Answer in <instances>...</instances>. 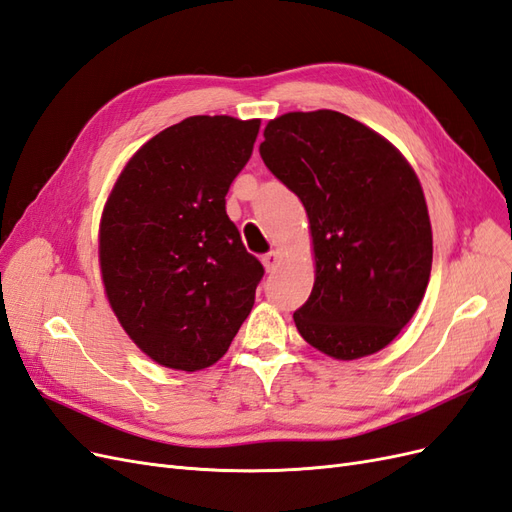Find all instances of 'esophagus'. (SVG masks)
I'll return each mask as SVG.
<instances>
[{
  "label": "esophagus",
  "mask_w": 512,
  "mask_h": 512,
  "mask_svg": "<svg viewBox=\"0 0 512 512\" xmlns=\"http://www.w3.org/2000/svg\"><path fill=\"white\" fill-rule=\"evenodd\" d=\"M262 265H265L267 273H273L277 269V265H280V252H269L262 256Z\"/></svg>",
  "instance_id": "esophagus-1"
}]
</instances>
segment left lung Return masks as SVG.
<instances>
[{"instance_id": "obj_1", "label": "left lung", "mask_w": 512, "mask_h": 512, "mask_svg": "<svg viewBox=\"0 0 512 512\" xmlns=\"http://www.w3.org/2000/svg\"><path fill=\"white\" fill-rule=\"evenodd\" d=\"M260 158L301 198L312 230L316 282L294 312L301 337L339 361L389 346L421 305L433 258L412 166L337 111L269 121Z\"/></svg>"}]
</instances>
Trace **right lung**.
<instances>
[{
  "label": "right lung",
  "instance_id": "obj_1",
  "mask_svg": "<svg viewBox=\"0 0 512 512\" xmlns=\"http://www.w3.org/2000/svg\"><path fill=\"white\" fill-rule=\"evenodd\" d=\"M260 119L196 115L138 149L108 196L100 269L123 331L156 363H218L252 312L265 269L226 215Z\"/></svg>",
  "mask_w": 512,
  "mask_h": 512
}]
</instances>
